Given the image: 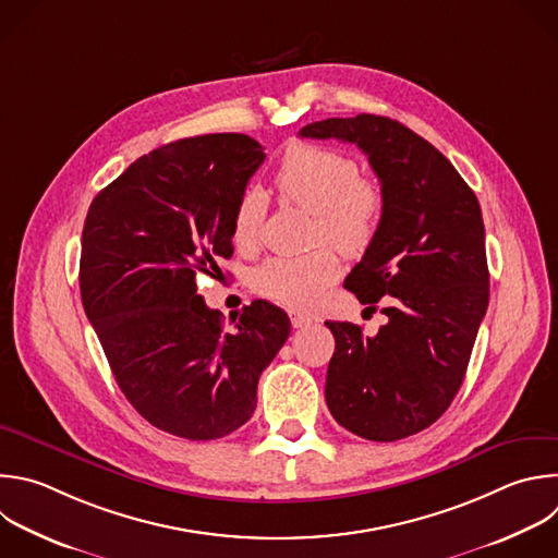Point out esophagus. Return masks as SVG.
<instances>
[{"label":"esophagus","mask_w":558,"mask_h":558,"mask_svg":"<svg viewBox=\"0 0 558 558\" xmlns=\"http://www.w3.org/2000/svg\"><path fill=\"white\" fill-rule=\"evenodd\" d=\"M291 324H293V328H304V326L311 324V317H306V315L293 311V313H291Z\"/></svg>","instance_id":"1"}]
</instances>
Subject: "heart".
Here are the masks:
<instances>
[{
	"mask_svg": "<svg viewBox=\"0 0 558 558\" xmlns=\"http://www.w3.org/2000/svg\"><path fill=\"white\" fill-rule=\"evenodd\" d=\"M278 195L315 217V241L343 254H361L375 241L386 217V191L377 179L361 177L359 161L337 148L293 142L276 170ZM263 195L247 191L232 213V243L254 252L260 241ZM339 260L330 247L302 256H276L254 271V289L284 306L311 308L337 278Z\"/></svg>",
	"mask_w": 558,
	"mask_h": 558,
	"instance_id": "b5f03b06",
	"label": "heart"
}]
</instances>
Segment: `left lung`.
<instances>
[{"label": "left lung", "instance_id": "obj_1", "mask_svg": "<svg viewBox=\"0 0 558 558\" xmlns=\"http://www.w3.org/2000/svg\"><path fill=\"white\" fill-rule=\"evenodd\" d=\"M302 137L356 144L386 191L384 223L343 287L388 324L375 337L326 322L335 352L326 405L375 442L414 436L458 395L488 306L484 221L475 193L427 140L386 116L359 113L302 126Z\"/></svg>", "mask_w": 558, "mask_h": 558}]
</instances>
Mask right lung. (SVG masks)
I'll return each instance as SVG.
<instances>
[{
	"label": "right lung",
	"mask_w": 558,
	"mask_h": 558,
	"mask_svg": "<svg viewBox=\"0 0 558 558\" xmlns=\"http://www.w3.org/2000/svg\"><path fill=\"white\" fill-rule=\"evenodd\" d=\"M263 146L243 133L185 137L135 159L87 213L81 298L126 401L153 427L217 440L256 410L263 369L291 332L256 300L223 328L197 276L230 258L232 213Z\"/></svg>",
	"instance_id": "right-lung-1"
}]
</instances>
